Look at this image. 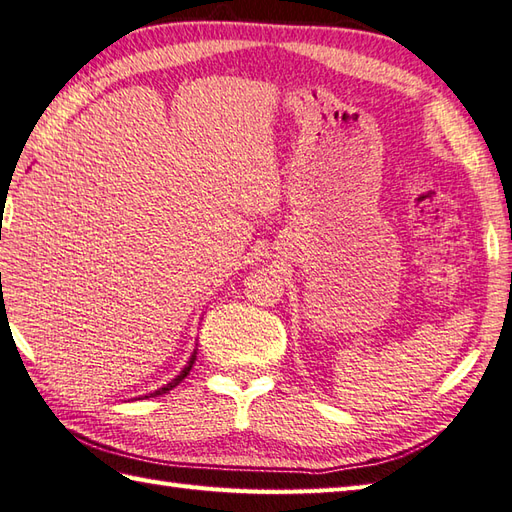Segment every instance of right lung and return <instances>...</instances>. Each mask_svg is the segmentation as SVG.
<instances>
[{
	"label": "right lung",
	"mask_w": 512,
	"mask_h": 512,
	"mask_svg": "<svg viewBox=\"0 0 512 512\" xmlns=\"http://www.w3.org/2000/svg\"><path fill=\"white\" fill-rule=\"evenodd\" d=\"M0 284H2V275H0ZM195 354H198V350H193V354H191V358H189V361H187V365H184L182 367V372L176 376V378H173V380H169V383L167 385H162L160 389H156L154 391V394H149V396H145V398H154V396H162V394H167V391H171L173 387H176V385H180L182 383V380L184 378H187V374L191 372V367H193V363H195Z\"/></svg>",
	"instance_id": "right-lung-1"
}]
</instances>
